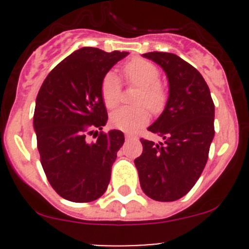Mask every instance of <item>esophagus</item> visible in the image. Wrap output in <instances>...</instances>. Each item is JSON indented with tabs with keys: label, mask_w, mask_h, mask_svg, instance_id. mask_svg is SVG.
<instances>
[{
	"label": "esophagus",
	"mask_w": 249,
	"mask_h": 249,
	"mask_svg": "<svg viewBox=\"0 0 249 249\" xmlns=\"http://www.w3.org/2000/svg\"><path fill=\"white\" fill-rule=\"evenodd\" d=\"M125 139H126V140L134 139V135H131V134H125Z\"/></svg>",
	"instance_id": "obj_1"
}]
</instances>
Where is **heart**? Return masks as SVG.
Segmentation results:
<instances>
[{
    "label": "heart",
    "mask_w": 249,
    "mask_h": 249,
    "mask_svg": "<svg viewBox=\"0 0 249 249\" xmlns=\"http://www.w3.org/2000/svg\"><path fill=\"white\" fill-rule=\"evenodd\" d=\"M124 74L127 83L140 87L135 101L137 105H144L153 113L164 108L167 94L164 84L159 80L160 70L157 65L144 59H132L124 66ZM101 97L107 108H115L119 105L122 84L113 72H108L102 79ZM144 106L122 107L112 113L110 123L123 131H135L149 120V112Z\"/></svg>",
    "instance_id": "obj_1"
}]
</instances>
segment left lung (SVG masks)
Segmentation results:
<instances>
[{
	"label": "left lung",
	"instance_id": "left-lung-1",
	"mask_svg": "<svg viewBox=\"0 0 249 249\" xmlns=\"http://www.w3.org/2000/svg\"><path fill=\"white\" fill-rule=\"evenodd\" d=\"M169 78L166 107L148 130L164 142L141 139L143 152L135 159L140 184L157 201H176L190 192L206 166L214 136V104L199 71L171 53L143 54Z\"/></svg>",
	"mask_w": 249,
	"mask_h": 249
}]
</instances>
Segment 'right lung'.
Instances as JSON below:
<instances>
[{"mask_svg": "<svg viewBox=\"0 0 249 249\" xmlns=\"http://www.w3.org/2000/svg\"><path fill=\"white\" fill-rule=\"evenodd\" d=\"M127 54L80 48L50 71L37 95L34 127L42 167L53 189L69 201H94L108 187L125 139L119 130L97 132L108 119L101 82ZM91 134L95 142L87 140Z\"/></svg>", "mask_w": 249, "mask_h": 249, "instance_id": "1", "label": "right lung"}]
</instances>
